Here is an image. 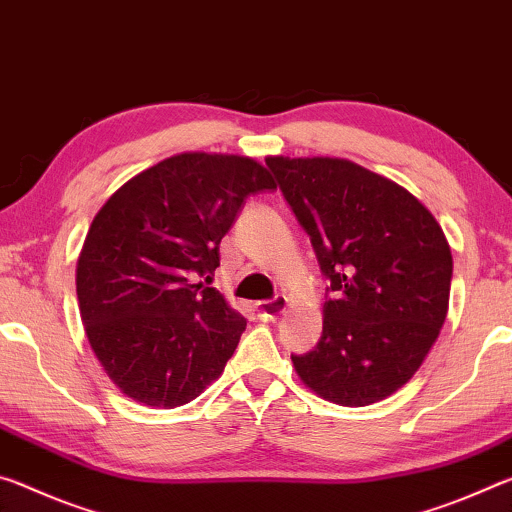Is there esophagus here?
<instances>
[{
	"label": "esophagus",
	"instance_id": "obj_1",
	"mask_svg": "<svg viewBox=\"0 0 512 512\" xmlns=\"http://www.w3.org/2000/svg\"><path fill=\"white\" fill-rule=\"evenodd\" d=\"M286 308H288V297L286 295H276L274 299L258 301L256 313H258V317H263V320H276V317L286 313Z\"/></svg>",
	"mask_w": 512,
	"mask_h": 512
}]
</instances>
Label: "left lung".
Here are the masks:
<instances>
[{
    "label": "left lung",
    "mask_w": 512,
    "mask_h": 512,
    "mask_svg": "<svg viewBox=\"0 0 512 512\" xmlns=\"http://www.w3.org/2000/svg\"><path fill=\"white\" fill-rule=\"evenodd\" d=\"M329 279L322 338L292 363L340 406H370L413 379L445 324L449 242L408 190L345 158H265Z\"/></svg>",
    "instance_id": "8db88e82"
}]
</instances>
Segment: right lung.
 Instances as JSON below:
<instances>
[{"instance_id":"add662e5","label":"right lung","mask_w":512,"mask_h":512,"mask_svg":"<svg viewBox=\"0 0 512 512\" xmlns=\"http://www.w3.org/2000/svg\"><path fill=\"white\" fill-rule=\"evenodd\" d=\"M274 188L254 158L188 152L140 172L95 215L77 263L79 311L124 395L177 408L224 372L247 320L195 279L220 267L245 199Z\"/></svg>"}]
</instances>
